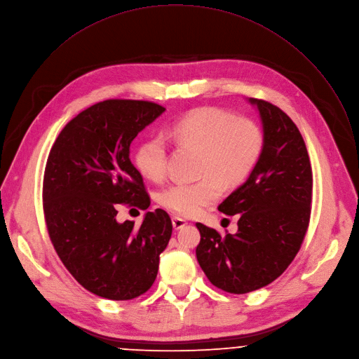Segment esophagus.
I'll return each mask as SVG.
<instances>
[{"instance_id":"obj_1","label":"esophagus","mask_w":359,"mask_h":359,"mask_svg":"<svg viewBox=\"0 0 359 359\" xmlns=\"http://www.w3.org/2000/svg\"><path fill=\"white\" fill-rule=\"evenodd\" d=\"M185 225H187V221H185V219L178 218V217H174V218H172V226H174L175 231L182 229Z\"/></svg>"}]
</instances>
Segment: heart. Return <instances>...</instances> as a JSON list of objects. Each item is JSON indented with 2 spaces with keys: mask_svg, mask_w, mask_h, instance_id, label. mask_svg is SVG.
<instances>
[{
  "mask_svg": "<svg viewBox=\"0 0 359 359\" xmlns=\"http://www.w3.org/2000/svg\"><path fill=\"white\" fill-rule=\"evenodd\" d=\"M165 135L178 146L201 153L199 182H177L158 195L160 203L181 217H195L217 202L222 186L242 184L256 167L263 150V131L250 118H236L218 107H201L174 123ZM168 149L161 135L141 142L135 165L142 177L160 181L167 172Z\"/></svg>",
  "mask_w": 359,
  "mask_h": 359,
  "instance_id": "1",
  "label": "heart"
}]
</instances>
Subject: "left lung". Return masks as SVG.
Instances as JSON below:
<instances>
[{
    "label": "left lung",
    "instance_id": "1",
    "mask_svg": "<svg viewBox=\"0 0 359 359\" xmlns=\"http://www.w3.org/2000/svg\"><path fill=\"white\" fill-rule=\"evenodd\" d=\"M259 113L263 150L248 177L218 209L239 215L238 232L221 236L196 224V259L218 289L245 294L276 280L296 257L311 212L313 174L304 140L278 107L246 99Z\"/></svg>",
    "mask_w": 359,
    "mask_h": 359
}]
</instances>
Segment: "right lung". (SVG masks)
<instances>
[{"mask_svg": "<svg viewBox=\"0 0 359 359\" xmlns=\"http://www.w3.org/2000/svg\"><path fill=\"white\" fill-rule=\"evenodd\" d=\"M165 109L142 100H104L79 113L57 135L43 177L49 238L65 267L90 293L131 300L158 273L172 224L163 209L140 228L117 222V203L150 206L130 144Z\"/></svg>", "mask_w": 359, "mask_h": 359, "instance_id": "right-lung-1", "label": "right lung"}]
</instances>
